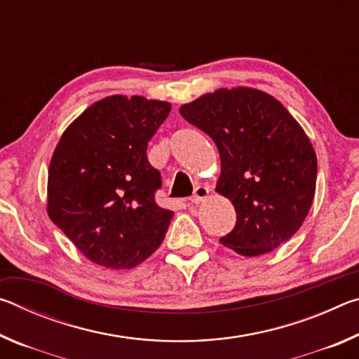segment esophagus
I'll list each match as a JSON object with an SVG mask.
<instances>
[{"instance_id":"1","label":"esophagus","mask_w":359,"mask_h":359,"mask_svg":"<svg viewBox=\"0 0 359 359\" xmlns=\"http://www.w3.org/2000/svg\"><path fill=\"white\" fill-rule=\"evenodd\" d=\"M208 198H209V187L198 185L196 190H194V193H193V196L190 198V201H191V204H199V203L205 201Z\"/></svg>"}]
</instances>
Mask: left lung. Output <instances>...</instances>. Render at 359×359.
I'll return each mask as SVG.
<instances>
[{
	"instance_id": "1",
	"label": "left lung",
	"mask_w": 359,
	"mask_h": 359,
	"mask_svg": "<svg viewBox=\"0 0 359 359\" xmlns=\"http://www.w3.org/2000/svg\"><path fill=\"white\" fill-rule=\"evenodd\" d=\"M179 112L208 133L220 154L215 190L236 209V226L222 244L259 257L293 238L313 203L317 155L282 102L257 88L233 87L199 96Z\"/></svg>"
}]
</instances>
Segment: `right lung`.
Returning <instances> with one entry per match:
<instances>
[{"label":"right lung","mask_w":359,"mask_h":359,"mask_svg":"<svg viewBox=\"0 0 359 359\" xmlns=\"http://www.w3.org/2000/svg\"><path fill=\"white\" fill-rule=\"evenodd\" d=\"M169 112L168 101L106 96L60 137L47 214L92 263L131 269L165 239L174 212L155 203L161 175L147 160V142Z\"/></svg>","instance_id":"right-lung-1"}]
</instances>
